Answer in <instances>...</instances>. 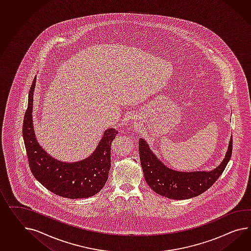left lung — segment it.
<instances>
[{
  "label": "left lung",
  "mask_w": 251,
  "mask_h": 251,
  "mask_svg": "<svg viewBox=\"0 0 251 251\" xmlns=\"http://www.w3.org/2000/svg\"><path fill=\"white\" fill-rule=\"evenodd\" d=\"M232 136L224 160L212 171L178 172L163 165L147 142L139 139V157L145 179L155 193L171 200H187L204 193L219 179L231 157Z\"/></svg>",
  "instance_id": "obj_1"
}]
</instances>
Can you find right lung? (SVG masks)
I'll use <instances>...</instances> for the list:
<instances>
[{
  "instance_id": "right-lung-1",
  "label": "right lung",
  "mask_w": 251,
  "mask_h": 251,
  "mask_svg": "<svg viewBox=\"0 0 251 251\" xmlns=\"http://www.w3.org/2000/svg\"><path fill=\"white\" fill-rule=\"evenodd\" d=\"M35 79L29 92L23 135L29 167L33 176L52 193L66 199H85L98 193L106 183L111 167V145L117 131L107 129L96 151L88 158L64 163L52 158L39 145L32 126V96Z\"/></svg>"
}]
</instances>
